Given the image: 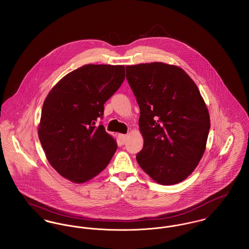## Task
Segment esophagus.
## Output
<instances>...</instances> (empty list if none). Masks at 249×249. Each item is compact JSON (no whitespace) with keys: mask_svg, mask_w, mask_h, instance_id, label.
Here are the masks:
<instances>
[{"mask_svg":"<svg viewBox=\"0 0 249 249\" xmlns=\"http://www.w3.org/2000/svg\"><path fill=\"white\" fill-rule=\"evenodd\" d=\"M118 138H119V140H120V142H121L122 144H125L126 141H127V139H128V135H127V134H119V135H118Z\"/></svg>","mask_w":249,"mask_h":249,"instance_id":"esophagus-1","label":"esophagus"}]
</instances>
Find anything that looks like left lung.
<instances>
[{
    "label": "left lung",
    "mask_w": 249,
    "mask_h": 249,
    "mask_svg": "<svg viewBox=\"0 0 249 249\" xmlns=\"http://www.w3.org/2000/svg\"><path fill=\"white\" fill-rule=\"evenodd\" d=\"M140 109L141 169L161 185L185 180L206 150L211 120L200 91L181 68L163 62L126 67Z\"/></svg>",
    "instance_id": "8db88e82"
}]
</instances>
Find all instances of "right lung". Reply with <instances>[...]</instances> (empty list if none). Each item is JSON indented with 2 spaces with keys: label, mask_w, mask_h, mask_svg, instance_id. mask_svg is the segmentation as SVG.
I'll return each instance as SVG.
<instances>
[{
  "label": "right lung",
  "mask_w": 249,
  "mask_h": 249,
  "mask_svg": "<svg viewBox=\"0 0 249 249\" xmlns=\"http://www.w3.org/2000/svg\"><path fill=\"white\" fill-rule=\"evenodd\" d=\"M124 78L123 65L87 64L62 77L45 98L38 138L48 162L64 178L86 182L111 161L116 142L97 122Z\"/></svg>",
  "instance_id": "add662e5"
}]
</instances>
